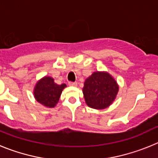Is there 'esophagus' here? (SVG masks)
Wrapping results in <instances>:
<instances>
[{
  "instance_id": "obj_1",
  "label": "esophagus",
  "mask_w": 158,
  "mask_h": 158,
  "mask_svg": "<svg viewBox=\"0 0 158 158\" xmlns=\"http://www.w3.org/2000/svg\"><path fill=\"white\" fill-rule=\"evenodd\" d=\"M68 84H69V86H72V87H76V86L77 85V82L69 81Z\"/></svg>"
}]
</instances>
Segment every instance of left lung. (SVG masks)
<instances>
[{
    "instance_id": "left-lung-1",
    "label": "left lung",
    "mask_w": 158,
    "mask_h": 158,
    "mask_svg": "<svg viewBox=\"0 0 158 158\" xmlns=\"http://www.w3.org/2000/svg\"><path fill=\"white\" fill-rule=\"evenodd\" d=\"M83 94L86 104L95 109H104L111 104L118 91L114 78L105 72L93 73L85 81Z\"/></svg>"
}]
</instances>
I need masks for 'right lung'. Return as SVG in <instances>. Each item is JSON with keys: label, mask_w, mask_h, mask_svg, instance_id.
Wrapping results in <instances>:
<instances>
[{"label": "right lung", "mask_w": 158, "mask_h": 158, "mask_svg": "<svg viewBox=\"0 0 158 158\" xmlns=\"http://www.w3.org/2000/svg\"><path fill=\"white\" fill-rule=\"evenodd\" d=\"M65 84L57 85L53 78L45 77L36 84L34 95L36 100L43 105L48 107H54L58 102Z\"/></svg>", "instance_id": "1"}]
</instances>
